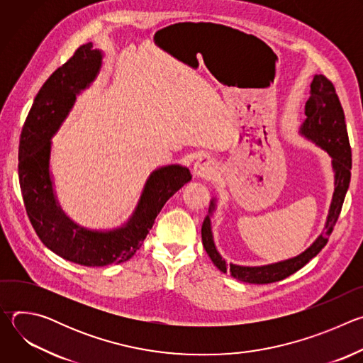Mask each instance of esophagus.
Listing matches in <instances>:
<instances>
[{
	"label": "esophagus",
	"instance_id": "esophagus-1",
	"mask_svg": "<svg viewBox=\"0 0 363 363\" xmlns=\"http://www.w3.org/2000/svg\"><path fill=\"white\" fill-rule=\"evenodd\" d=\"M192 171L196 178H211L214 175V162L208 157H201L194 164Z\"/></svg>",
	"mask_w": 363,
	"mask_h": 363
}]
</instances>
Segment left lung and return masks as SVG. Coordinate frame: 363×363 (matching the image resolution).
Here are the masks:
<instances>
[{
    "mask_svg": "<svg viewBox=\"0 0 363 363\" xmlns=\"http://www.w3.org/2000/svg\"><path fill=\"white\" fill-rule=\"evenodd\" d=\"M304 115L306 119L298 126V135L328 152L329 157L332 158L330 165L335 178V189L325 228L320 235L304 251L291 258H287V260L263 266H240L233 263L228 264L218 252L214 242L211 227V218L217 210V198L214 196L210 203L208 216L205 217L202 223V245L220 272L230 273L234 279L240 281L251 284H267L280 281L291 276L322 251V248L328 244V240L339 218L345 195L350 182L352 152L345 123V113L339 97L332 82H329L322 74L313 76V82L310 84V97L304 106Z\"/></svg>",
    "mask_w": 363,
    "mask_h": 363,
    "instance_id": "1",
    "label": "left lung"
}]
</instances>
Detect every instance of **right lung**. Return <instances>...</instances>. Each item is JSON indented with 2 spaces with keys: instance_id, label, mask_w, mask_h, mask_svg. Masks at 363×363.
Here are the masks:
<instances>
[{
  "instance_id": "1",
  "label": "right lung",
  "mask_w": 363,
  "mask_h": 363,
  "mask_svg": "<svg viewBox=\"0 0 363 363\" xmlns=\"http://www.w3.org/2000/svg\"><path fill=\"white\" fill-rule=\"evenodd\" d=\"M103 51L91 43L51 74L34 99L18 146V178L26 211L43 244L65 260L86 266L119 264L140 248L165 202L192 178L179 164L153 169L129 218L111 230H93L73 221L57 199L50 171L51 139L72 112L77 96L96 80Z\"/></svg>"
}]
</instances>
